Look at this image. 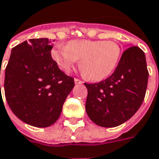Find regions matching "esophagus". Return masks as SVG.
<instances>
[{
	"label": "esophagus",
	"mask_w": 159,
	"mask_h": 159,
	"mask_svg": "<svg viewBox=\"0 0 159 159\" xmlns=\"http://www.w3.org/2000/svg\"><path fill=\"white\" fill-rule=\"evenodd\" d=\"M74 82H75V84H82V83H83L82 80H80V79H77V78L74 79Z\"/></svg>",
	"instance_id": "obj_1"
}]
</instances>
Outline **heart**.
I'll return each instance as SVG.
<instances>
[{
	"label": "heart",
	"instance_id": "1",
	"mask_svg": "<svg viewBox=\"0 0 159 159\" xmlns=\"http://www.w3.org/2000/svg\"><path fill=\"white\" fill-rule=\"evenodd\" d=\"M51 56L58 67L67 72L78 60L80 69L85 78L93 81L109 76L117 65L121 49L114 41L72 40L67 47L58 46L51 50Z\"/></svg>",
	"mask_w": 159,
	"mask_h": 159
}]
</instances>
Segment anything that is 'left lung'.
Returning a JSON list of instances; mask_svg holds the SVG:
<instances>
[{
    "label": "left lung",
    "mask_w": 159,
    "mask_h": 159,
    "mask_svg": "<svg viewBox=\"0 0 159 159\" xmlns=\"http://www.w3.org/2000/svg\"><path fill=\"white\" fill-rule=\"evenodd\" d=\"M148 75L142 49L137 46L128 48L110 77L98 83H85L89 118L103 128L117 127L129 120L144 101Z\"/></svg>",
    "instance_id": "1"
}]
</instances>
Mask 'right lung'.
Returning <instances> with one entry per match:
<instances>
[{"label":"right lung","mask_w":159,"mask_h":159,"mask_svg":"<svg viewBox=\"0 0 159 159\" xmlns=\"http://www.w3.org/2000/svg\"><path fill=\"white\" fill-rule=\"evenodd\" d=\"M52 42L33 38L12 49L4 90L13 114L27 124L46 128L59 118L74 86V78L60 70L51 57Z\"/></svg>","instance_id":"obj_1"}]
</instances>
